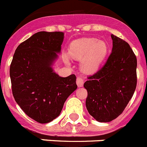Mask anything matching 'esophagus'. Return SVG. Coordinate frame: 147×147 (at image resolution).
<instances>
[{"label":"esophagus","instance_id":"esophagus-1","mask_svg":"<svg viewBox=\"0 0 147 147\" xmlns=\"http://www.w3.org/2000/svg\"><path fill=\"white\" fill-rule=\"evenodd\" d=\"M83 80L81 78H80V77H78L77 78V80H76V83L77 85H78V87H82L83 86Z\"/></svg>","mask_w":147,"mask_h":147}]
</instances>
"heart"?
<instances>
[{
	"label": "heart",
	"mask_w": 147,
	"mask_h": 147,
	"mask_svg": "<svg viewBox=\"0 0 147 147\" xmlns=\"http://www.w3.org/2000/svg\"><path fill=\"white\" fill-rule=\"evenodd\" d=\"M71 57L81 60V68L83 72L92 74L98 70L106 58L108 53L107 44L103 41L94 38H85L72 42L69 47ZM66 61L69 59L65 57Z\"/></svg>",
	"instance_id": "b5f03b06"
}]
</instances>
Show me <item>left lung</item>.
I'll list each match as a JSON object with an SVG mask.
<instances>
[{
	"instance_id": "left-lung-1",
	"label": "left lung",
	"mask_w": 147,
	"mask_h": 147,
	"mask_svg": "<svg viewBox=\"0 0 147 147\" xmlns=\"http://www.w3.org/2000/svg\"><path fill=\"white\" fill-rule=\"evenodd\" d=\"M113 48L105 64L84 83L86 106L96 121L117 118L132 98L137 84V59L127 42L111 34Z\"/></svg>"
}]
</instances>
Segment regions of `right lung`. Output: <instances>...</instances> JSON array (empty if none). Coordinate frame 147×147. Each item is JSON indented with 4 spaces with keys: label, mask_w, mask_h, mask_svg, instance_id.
I'll return each mask as SVG.
<instances>
[{
    "label": "right lung",
    "mask_w": 147,
    "mask_h": 147,
    "mask_svg": "<svg viewBox=\"0 0 147 147\" xmlns=\"http://www.w3.org/2000/svg\"><path fill=\"white\" fill-rule=\"evenodd\" d=\"M63 40L60 31L36 33L17 47L10 65L16 102L41 124L58 117L67 97L78 88L74 74L62 78L53 70Z\"/></svg>",
    "instance_id": "add662e5"
}]
</instances>
